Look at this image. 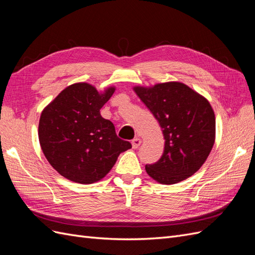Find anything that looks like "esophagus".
Instances as JSON below:
<instances>
[{
    "mask_svg": "<svg viewBox=\"0 0 255 255\" xmlns=\"http://www.w3.org/2000/svg\"><path fill=\"white\" fill-rule=\"evenodd\" d=\"M140 144H141V139H140V138L136 137V138H134V139L132 140V146H133V149H137L138 146H139Z\"/></svg>",
    "mask_w": 255,
    "mask_h": 255,
    "instance_id": "34e87169",
    "label": "esophagus"
}]
</instances>
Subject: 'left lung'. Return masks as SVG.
Returning <instances> with one entry per match:
<instances>
[{
    "label": "left lung",
    "mask_w": 255,
    "mask_h": 255,
    "mask_svg": "<svg viewBox=\"0 0 255 255\" xmlns=\"http://www.w3.org/2000/svg\"><path fill=\"white\" fill-rule=\"evenodd\" d=\"M134 91L163 128L164 153L145 171L171 185L195 174L205 163L216 136L215 114L207 99L181 82L135 86Z\"/></svg>",
    "instance_id": "left-lung-1"
}]
</instances>
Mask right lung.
<instances>
[{
    "mask_svg": "<svg viewBox=\"0 0 255 255\" xmlns=\"http://www.w3.org/2000/svg\"><path fill=\"white\" fill-rule=\"evenodd\" d=\"M115 90L111 86L99 92L88 83H75L43 109L38 127L41 150L66 179L80 184L102 180L119 154L132 148L100 114Z\"/></svg>",
    "mask_w": 255,
    "mask_h": 255,
    "instance_id": "1",
    "label": "right lung"
}]
</instances>
